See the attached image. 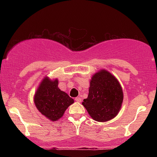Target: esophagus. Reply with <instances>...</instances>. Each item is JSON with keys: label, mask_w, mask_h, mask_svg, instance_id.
<instances>
[{"label": "esophagus", "mask_w": 157, "mask_h": 157, "mask_svg": "<svg viewBox=\"0 0 157 157\" xmlns=\"http://www.w3.org/2000/svg\"><path fill=\"white\" fill-rule=\"evenodd\" d=\"M75 101H77V102H80L81 101H82V100H81L80 97H76V98H75Z\"/></svg>", "instance_id": "1"}]
</instances>
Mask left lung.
Instances as JSON below:
<instances>
[{
    "label": "left lung",
    "instance_id": "8db88e82",
    "mask_svg": "<svg viewBox=\"0 0 157 157\" xmlns=\"http://www.w3.org/2000/svg\"><path fill=\"white\" fill-rule=\"evenodd\" d=\"M87 99L82 105L90 116L98 122H105L117 116L123 100L120 83L109 71L101 70L92 77Z\"/></svg>",
    "mask_w": 157,
    "mask_h": 157
}]
</instances>
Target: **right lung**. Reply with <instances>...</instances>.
<instances>
[{
	"mask_svg": "<svg viewBox=\"0 0 157 157\" xmlns=\"http://www.w3.org/2000/svg\"><path fill=\"white\" fill-rule=\"evenodd\" d=\"M34 100L40 112L52 121L60 119L74 102L72 98L59 89L57 80L51 81L47 77L40 85Z\"/></svg>",
	"mask_w": 157,
	"mask_h": 157,
	"instance_id": "right-lung-1",
	"label": "right lung"
}]
</instances>
